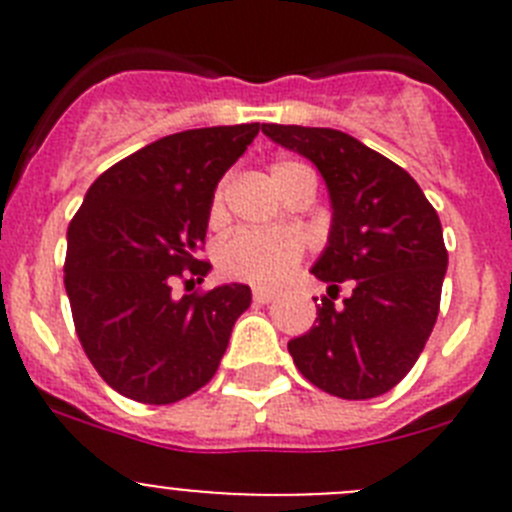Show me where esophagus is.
Instances as JSON below:
<instances>
[{
  "instance_id": "34e87169",
  "label": "esophagus",
  "mask_w": 512,
  "mask_h": 512,
  "mask_svg": "<svg viewBox=\"0 0 512 512\" xmlns=\"http://www.w3.org/2000/svg\"><path fill=\"white\" fill-rule=\"evenodd\" d=\"M274 297H277V292H274V289H264V287L253 289V302H259V305H266V302H271Z\"/></svg>"
}]
</instances>
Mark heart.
Instances as JSON below:
<instances>
[{
    "instance_id": "heart-1",
    "label": "heart",
    "mask_w": 512,
    "mask_h": 512,
    "mask_svg": "<svg viewBox=\"0 0 512 512\" xmlns=\"http://www.w3.org/2000/svg\"><path fill=\"white\" fill-rule=\"evenodd\" d=\"M310 171L307 166L297 161H274L271 164V182L282 189L289 179L297 174ZM223 187H217L212 197V215L223 212ZM302 243L292 233H259V230H238L228 235L220 246H217V266L223 274L241 282L251 284H279L289 271L300 264Z\"/></svg>"
}]
</instances>
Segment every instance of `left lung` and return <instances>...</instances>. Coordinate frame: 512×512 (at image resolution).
I'll return each mask as SVG.
<instances>
[{"label": "left lung", "instance_id": "8db88e82", "mask_svg": "<svg viewBox=\"0 0 512 512\" xmlns=\"http://www.w3.org/2000/svg\"><path fill=\"white\" fill-rule=\"evenodd\" d=\"M318 166L330 194L328 246L312 274L328 284L318 318L287 343L307 382L343 400L390 392L431 336L449 266L443 230L405 169L333 128L261 125ZM346 283L352 295L336 303Z\"/></svg>", "mask_w": 512, "mask_h": 512}]
</instances>
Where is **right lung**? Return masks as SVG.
Wrapping results in <instances>:
<instances>
[{
  "label": "right lung",
  "mask_w": 512,
  "mask_h": 512,
  "mask_svg": "<svg viewBox=\"0 0 512 512\" xmlns=\"http://www.w3.org/2000/svg\"><path fill=\"white\" fill-rule=\"evenodd\" d=\"M259 122L197 128L148 143L89 187L69 225L63 284L76 336L112 390L146 405L179 402L215 377L248 284L171 295L197 259L225 171L259 135Z\"/></svg>",
  "instance_id": "obj_1"
}]
</instances>
